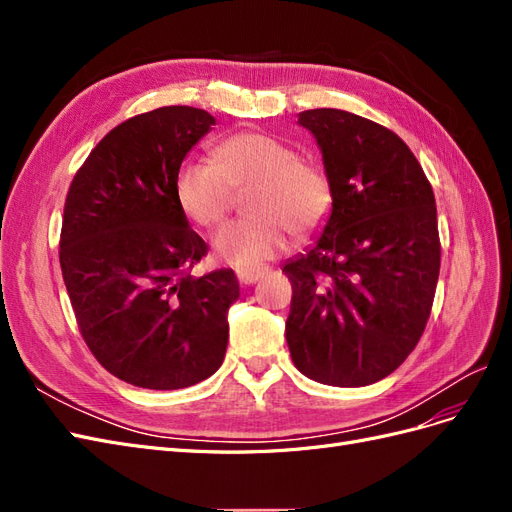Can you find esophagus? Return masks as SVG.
Wrapping results in <instances>:
<instances>
[{"label": "esophagus", "mask_w": 512, "mask_h": 512, "mask_svg": "<svg viewBox=\"0 0 512 512\" xmlns=\"http://www.w3.org/2000/svg\"><path fill=\"white\" fill-rule=\"evenodd\" d=\"M265 275V269H237V280L245 286L256 284Z\"/></svg>", "instance_id": "esophagus-1"}]
</instances>
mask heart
<instances>
[{"label":"heart","mask_w":512,"mask_h":512,"mask_svg":"<svg viewBox=\"0 0 512 512\" xmlns=\"http://www.w3.org/2000/svg\"><path fill=\"white\" fill-rule=\"evenodd\" d=\"M213 162H183L175 194L181 211L198 226L218 224L230 209L232 190L247 196L250 220L230 222L213 232V252L235 269H258L288 247V228L299 237L320 230L333 209V188L316 164L262 132L228 136L213 151Z\"/></svg>","instance_id":"b5f03b06"}]
</instances>
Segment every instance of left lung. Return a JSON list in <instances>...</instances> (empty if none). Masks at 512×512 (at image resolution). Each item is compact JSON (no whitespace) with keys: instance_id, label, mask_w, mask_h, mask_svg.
Returning a JSON list of instances; mask_svg holds the SVG:
<instances>
[{"instance_id":"left-lung-1","label":"left lung","mask_w":512,"mask_h":512,"mask_svg":"<svg viewBox=\"0 0 512 512\" xmlns=\"http://www.w3.org/2000/svg\"><path fill=\"white\" fill-rule=\"evenodd\" d=\"M316 138L333 209L305 254L286 260V339L303 376L374 384L421 339L440 275L436 198L401 138L339 108L299 113Z\"/></svg>"}]
</instances>
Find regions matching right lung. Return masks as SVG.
I'll use <instances>...</instances> for the list:
<instances>
[{
	"label": "right lung",
	"mask_w": 512,
	"mask_h": 512,
	"mask_svg": "<svg viewBox=\"0 0 512 512\" xmlns=\"http://www.w3.org/2000/svg\"><path fill=\"white\" fill-rule=\"evenodd\" d=\"M211 126L192 106L136 115L102 138L68 190L59 262L76 322L100 365L141 389L203 382L226 354L237 275H190L207 243L175 194L181 162Z\"/></svg>",
	"instance_id": "obj_1"
}]
</instances>
